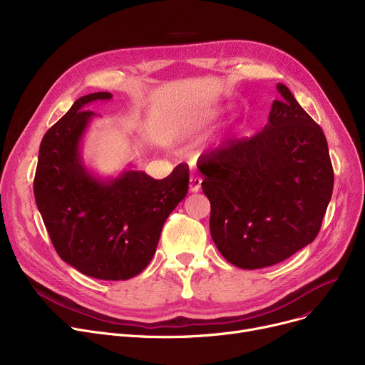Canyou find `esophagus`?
I'll list each match as a JSON object with an SVG mask.
<instances>
[{
	"label": "esophagus",
	"mask_w": 365,
	"mask_h": 365,
	"mask_svg": "<svg viewBox=\"0 0 365 365\" xmlns=\"http://www.w3.org/2000/svg\"><path fill=\"white\" fill-rule=\"evenodd\" d=\"M201 187V178L197 176L195 173H190V178H189V190L190 192H198Z\"/></svg>",
	"instance_id": "34e87169"
}]
</instances>
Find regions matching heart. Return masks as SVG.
<instances>
[{
  "instance_id": "heart-1",
  "label": "heart",
  "mask_w": 365,
  "mask_h": 365,
  "mask_svg": "<svg viewBox=\"0 0 365 365\" xmlns=\"http://www.w3.org/2000/svg\"><path fill=\"white\" fill-rule=\"evenodd\" d=\"M210 124H212V120L205 117V115H201V117H197L187 123L186 133L189 136H198V134H201L204 130L210 127Z\"/></svg>"
}]
</instances>
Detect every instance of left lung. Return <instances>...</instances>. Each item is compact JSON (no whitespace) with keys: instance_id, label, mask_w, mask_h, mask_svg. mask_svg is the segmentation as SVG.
Instances as JSON below:
<instances>
[{"instance_id":"1","label":"left lung","mask_w":365,"mask_h":365,"mask_svg":"<svg viewBox=\"0 0 365 365\" xmlns=\"http://www.w3.org/2000/svg\"><path fill=\"white\" fill-rule=\"evenodd\" d=\"M267 124L202 157V192L212 204L210 232L220 255L259 269L311 244L331 200L334 175L321 127L277 84Z\"/></svg>"}]
</instances>
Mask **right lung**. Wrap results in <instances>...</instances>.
I'll return each instance as SVG.
<instances>
[{"label":"right lung","instance_id":"1","mask_svg":"<svg viewBox=\"0 0 365 365\" xmlns=\"http://www.w3.org/2000/svg\"><path fill=\"white\" fill-rule=\"evenodd\" d=\"M110 99L108 91L83 96L44 134L34 194L61 259L87 277L120 281L155 255L167 217L187 194L189 168L179 164L161 180L131 164L113 178L88 168L83 139L99 117L87 105Z\"/></svg>","mask_w":365,"mask_h":365}]
</instances>
